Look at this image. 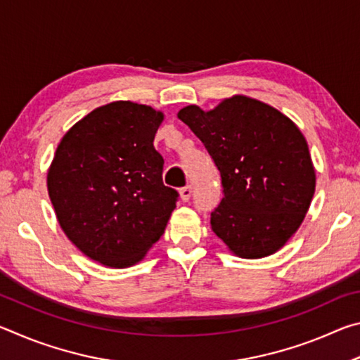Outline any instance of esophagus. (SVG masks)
<instances>
[{"label": "esophagus", "mask_w": 360, "mask_h": 360, "mask_svg": "<svg viewBox=\"0 0 360 360\" xmlns=\"http://www.w3.org/2000/svg\"><path fill=\"white\" fill-rule=\"evenodd\" d=\"M179 195H181L182 202H188V200H191V195H192V187L191 186H184L179 191Z\"/></svg>", "instance_id": "obj_1"}]
</instances>
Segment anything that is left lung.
Masks as SVG:
<instances>
[{
	"label": "left lung",
	"mask_w": 360,
	"mask_h": 360,
	"mask_svg": "<svg viewBox=\"0 0 360 360\" xmlns=\"http://www.w3.org/2000/svg\"><path fill=\"white\" fill-rule=\"evenodd\" d=\"M178 117L221 172L224 198L211 212L212 231L243 259L275 254L300 227L314 195L302 131L278 109L243 95L211 111L186 106Z\"/></svg>",
	"instance_id": "8db88e82"
}]
</instances>
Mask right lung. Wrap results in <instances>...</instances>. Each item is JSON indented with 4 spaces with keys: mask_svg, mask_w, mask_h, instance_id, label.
I'll return each instance as SVG.
<instances>
[{
    "mask_svg": "<svg viewBox=\"0 0 360 360\" xmlns=\"http://www.w3.org/2000/svg\"><path fill=\"white\" fill-rule=\"evenodd\" d=\"M163 114L131 101L94 109L62 138L47 173L58 224L79 251L135 265L160 240L179 193L163 184L154 138Z\"/></svg>",
    "mask_w": 360,
    "mask_h": 360,
    "instance_id": "1",
    "label": "right lung"
}]
</instances>
